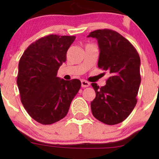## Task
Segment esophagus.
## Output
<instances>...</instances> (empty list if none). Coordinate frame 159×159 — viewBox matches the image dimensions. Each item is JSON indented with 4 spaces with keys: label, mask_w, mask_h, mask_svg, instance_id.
<instances>
[{
    "label": "esophagus",
    "mask_w": 159,
    "mask_h": 159,
    "mask_svg": "<svg viewBox=\"0 0 159 159\" xmlns=\"http://www.w3.org/2000/svg\"><path fill=\"white\" fill-rule=\"evenodd\" d=\"M90 85V82L85 81V80H82L81 81V87H87Z\"/></svg>",
    "instance_id": "1"
}]
</instances>
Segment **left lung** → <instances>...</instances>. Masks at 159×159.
<instances>
[{
    "mask_svg": "<svg viewBox=\"0 0 159 159\" xmlns=\"http://www.w3.org/2000/svg\"><path fill=\"white\" fill-rule=\"evenodd\" d=\"M87 36L97 39L98 67L110 75L103 87L91 84L96 92L92 114L102 123L116 125L126 119L138 102L141 81L139 54L129 40L110 29L94 30Z\"/></svg>",
    "mask_w": 159,
    "mask_h": 159,
    "instance_id": "8db88e82",
    "label": "left lung"
}]
</instances>
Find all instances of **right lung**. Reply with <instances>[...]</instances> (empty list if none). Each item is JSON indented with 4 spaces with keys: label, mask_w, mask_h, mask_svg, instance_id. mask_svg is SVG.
<instances>
[{
    "label": "right lung",
    "mask_w": 159,
    "mask_h": 159,
    "mask_svg": "<svg viewBox=\"0 0 159 159\" xmlns=\"http://www.w3.org/2000/svg\"><path fill=\"white\" fill-rule=\"evenodd\" d=\"M75 36H45L27 47L19 63L17 84L24 107L38 123L51 125L66 116L81 88L78 79L57 77Z\"/></svg>",
    "instance_id": "1"
}]
</instances>
